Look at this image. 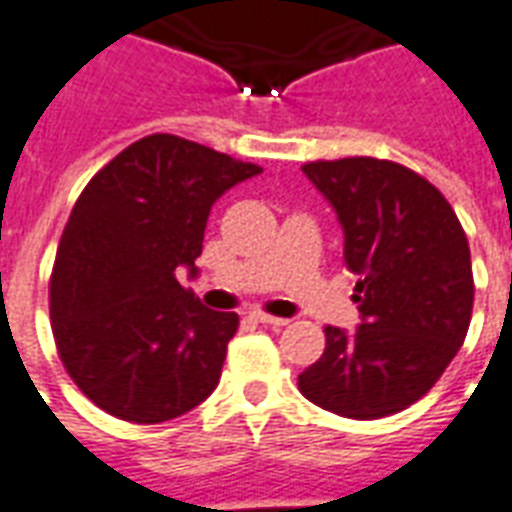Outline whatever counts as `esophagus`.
I'll return each instance as SVG.
<instances>
[{
    "label": "esophagus",
    "mask_w": 512,
    "mask_h": 512,
    "mask_svg": "<svg viewBox=\"0 0 512 512\" xmlns=\"http://www.w3.org/2000/svg\"><path fill=\"white\" fill-rule=\"evenodd\" d=\"M252 318H255L257 323H266V326H274V329H279V326H288V318H277V315H268V312H252Z\"/></svg>",
    "instance_id": "esophagus-1"
}]
</instances>
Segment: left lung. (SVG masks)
Here are the masks:
<instances>
[{
    "instance_id": "8db88e82",
    "label": "left lung",
    "mask_w": 512,
    "mask_h": 512,
    "mask_svg": "<svg viewBox=\"0 0 512 512\" xmlns=\"http://www.w3.org/2000/svg\"><path fill=\"white\" fill-rule=\"evenodd\" d=\"M312 180L343 227L362 323L326 326V351L299 376L301 395L351 419L403 411L436 384L469 332V241L433 183L395 161H312Z\"/></svg>"
}]
</instances>
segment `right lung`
<instances>
[{
    "label": "right lung",
    "mask_w": 512,
    "mask_h": 512,
    "mask_svg": "<svg viewBox=\"0 0 512 512\" xmlns=\"http://www.w3.org/2000/svg\"><path fill=\"white\" fill-rule=\"evenodd\" d=\"M260 172L150 134L76 200L51 271V332L68 376L106 414L156 425L216 389L238 315L202 307L178 271L197 277L213 202Z\"/></svg>",
    "instance_id": "right-lung-1"
}]
</instances>
